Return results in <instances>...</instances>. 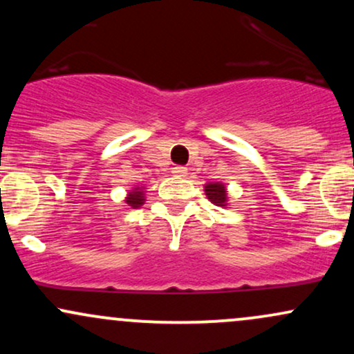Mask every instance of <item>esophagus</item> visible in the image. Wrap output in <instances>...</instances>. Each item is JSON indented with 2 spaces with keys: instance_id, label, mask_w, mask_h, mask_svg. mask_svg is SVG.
<instances>
[{
  "instance_id": "esophagus-1",
  "label": "esophagus",
  "mask_w": 354,
  "mask_h": 354,
  "mask_svg": "<svg viewBox=\"0 0 354 354\" xmlns=\"http://www.w3.org/2000/svg\"><path fill=\"white\" fill-rule=\"evenodd\" d=\"M173 174H176V176H186V174H188V169H186L185 166H176V168H173Z\"/></svg>"
}]
</instances>
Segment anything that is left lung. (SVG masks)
Instances as JSON below:
<instances>
[{
  "label": "left lung",
  "instance_id": "8db88e82",
  "mask_svg": "<svg viewBox=\"0 0 354 354\" xmlns=\"http://www.w3.org/2000/svg\"><path fill=\"white\" fill-rule=\"evenodd\" d=\"M205 191L206 196H208V200L213 203V205L226 206L228 196H226V188L223 183H209V185L205 186Z\"/></svg>",
  "mask_w": 354,
  "mask_h": 354
}]
</instances>
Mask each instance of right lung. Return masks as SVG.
Segmentation results:
<instances>
[{
    "mask_svg": "<svg viewBox=\"0 0 354 354\" xmlns=\"http://www.w3.org/2000/svg\"><path fill=\"white\" fill-rule=\"evenodd\" d=\"M143 201H145V196H143V189L141 188H135L128 194V198H126V203H128L129 206H133V208L141 206L143 205Z\"/></svg>",
    "mask_w": 354,
    "mask_h": 354,
    "instance_id": "right-lung-1",
    "label": "right lung"
}]
</instances>
